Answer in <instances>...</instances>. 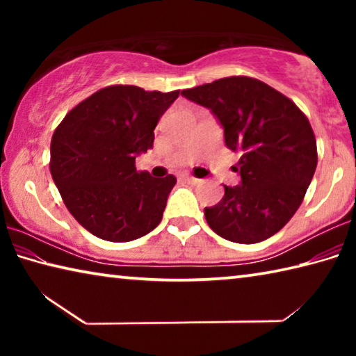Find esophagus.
<instances>
[{"label": "esophagus", "instance_id": "1", "mask_svg": "<svg viewBox=\"0 0 356 356\" xmlns=\"http://www.w3.org/2000/svg\"><path fill=\"white\" fill-rule=\"evenodd\" d=\"M182 180H185V182H188V184H193V185H196V184L201 182V179H196V177H193V176H188V174H182Z\"/></svg>", "mask_w": 356, "mask_h": 356}]
</instances>
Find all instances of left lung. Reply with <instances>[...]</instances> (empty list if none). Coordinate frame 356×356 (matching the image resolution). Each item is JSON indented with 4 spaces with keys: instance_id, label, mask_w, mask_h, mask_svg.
Listing matches in <instances>:
<instances>
[{
    "instance_id": "obj_1",
    "label": "left lung",
    "mask_w": 356,
    "mask_h": 356,
    "mask_svg": "<svg viewBox=\"0 0 356 356\" xmlns=\"http://www.w3.org/2000/svg\"><path fill=\"white\" fill-rule=\"evenodd\" d=\"M209 108L225 129L226 146L240 155L242 182L204 209L207 225L236 243L272 237L297 212L317 166L314 131L303 111L264 81L227 76L182 91Z\"/></svg>"
}]
</instances>
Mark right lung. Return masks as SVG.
<instances>
[{
	"label": "right lung",
	"mask_w": 356,
	"mask_h": 356,
	"mask_svg": "<svg viewBox=\"0 0 356 356\" xmlns=\"http://www.w3.org/2000/svg\"><path fill=\"white\" fill-rule=\"evenodd\" d=\"M179 91L114 84L70 110L51 138L50 171L65 207L108 242H130L159 226L176 177L136 171L160 118Z\"/></svg>",
	"instance_id": "obj_1"
}]
</instances>
